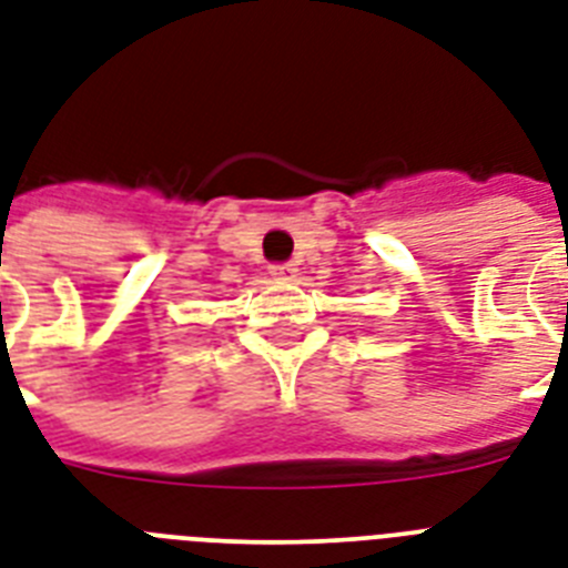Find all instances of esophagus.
Instances as JSON below:
<instances>
[{"label": "esophagus", "mask_w": 568, "mask_h": 568, "mask_svg": "<svg viewBox=\"0 0 568 568\" xmlns=\"http://www.w3.org/2000/svg\"><path fill=\"white\" fill-rule=\"evenodd\" d=\"M271 276H276V280H294L297 268H294L292 262H280V265H271Z\"/></svg>", "instance_id": "34e87169"}]
</instances>
